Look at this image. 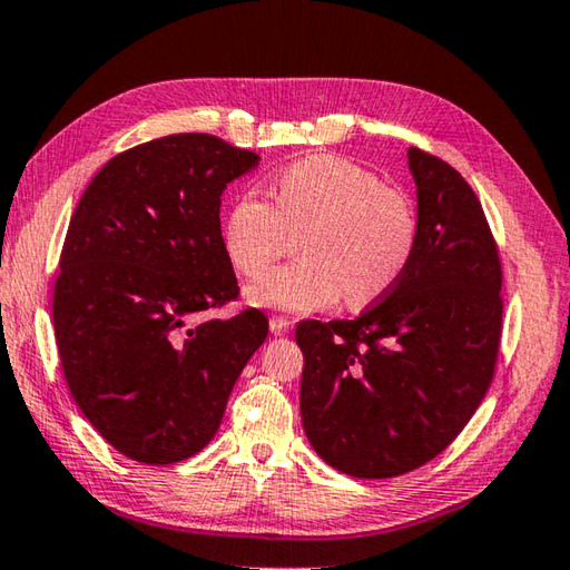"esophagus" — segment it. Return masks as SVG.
I'll use <instances>...</instances> for the list:
<instances>
[{
    "mask_svg": "<svg viewBox=\"0 0 570 570\" xmlns=\"http://www.w3.org/2000/svg\"><path fill=\"white\" fill-rule=\"evenodd\" d=\"M268 328H272L274 336H286L292 331V321L284 316H272L268 318Z\"/></svg>",
    "mask_w": 570,
    "mask_h": 570,
    "instance_id": "obj_1",
    "label": "esophagus"
}]
</instances>
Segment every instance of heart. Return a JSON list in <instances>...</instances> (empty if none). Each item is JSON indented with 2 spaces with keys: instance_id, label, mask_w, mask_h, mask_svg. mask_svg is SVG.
<instances>
[{
  "instance_id": "1",
  "label": "heart",
  "mask_w": 570,
  "mask_h": 570,
  "mask_svg": "<svg viewBox=\"0 0 570 570\" xmlns=\"http://www.w3.org/2000/svg\"><path fill=\"white\" fill-rule=\"evenodd\" d=\"M302 262L276 266L246 286V298L278 312H318L346 294L351 306L384 296L406 272L419 244L411 196L376 171L336 154L288 164L274 179V204L236 196L222 224V246L244 276L264 272L298 232Z\"/></svg>"
}]
</instances>
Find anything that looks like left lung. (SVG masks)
<instances>
[{
  "label": "left lung",
  "instance_id": "1",
  "mask_svg": "<svg viewBox=\"0 0 570 570\" xmlns=\"http://www.w3.org/2000/svg\"><path fill=\"white\" fill-rule=\"evenodd\" d=\"M419 244L406 272L358 318L296 326L302 421L314 451L356 479L436 459L489 391L503 328V268L461 174L409 149Z\"/></svg>",
  "mask_w": 570,
  "mask_h": 570
}]
</instances>
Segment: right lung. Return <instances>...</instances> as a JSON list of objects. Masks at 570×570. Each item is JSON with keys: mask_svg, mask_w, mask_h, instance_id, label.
<instances>
[{"mask_svg": "<svg viewBox=\"0 0 570 570\" xmlns=\"http://www.w3.org/2000/svg\"><path fill=\"white\" fill-rule=\"evenodd\" d=\"M258 161L212 134H171L109 159L71 214L51 308L61 371L131 461L199 453L268 334L258 308L196 321L239 296L219 206Z\"/></svg>", "mask_w": 570, "mask_h": 570, "instance_id": "add662e5", "label": "right lung"}]
</instances>
